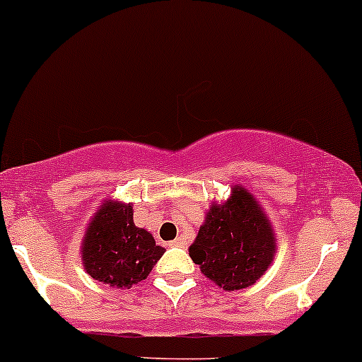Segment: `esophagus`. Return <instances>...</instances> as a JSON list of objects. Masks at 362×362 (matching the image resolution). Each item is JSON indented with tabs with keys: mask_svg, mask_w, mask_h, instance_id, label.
<instances>
[{
	"mask_svg": "<svg viewBox=\"0 0 362 362\" xmlns=\"http://www.w3.org/2000/svg\"><path fill=\"white\" fill-rule=\"evenodd\" d=\"M168 245H170V247H182V245H185V240L182 239V237H177V239L170 242Z\"/></svg>",
	"mask_w": 362,
	"mask_h": 362,
	"instance_id": "esophagus-1",
	"label": "esophagus"
}]
</instances>
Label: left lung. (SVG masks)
Masks as SVG:
<instances>
[{"label": "left lung", "instance_id": "obj_1", "mask_svg": "<svg viewBox=\"0 0 362 362\" xmlns=\"http://www.w3.org/2000/svg\"><path fill=\"white\" fill-rule=\"evenodd\" d=\"M276 239L256 197L242 187L206 213L189 256L201 273L223 291H240L256 284L273 263Z\"/></svg>", "mask_w": 362, "mask_h": 362}]
</instances>
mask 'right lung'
<instances>
[{
  "label": "right lung",
  "mask_w": 362,
  "mask_h": 362,
  "mask_svg": "<svg viewBox=\"0 0 362 362\" xmlns=\"http://www.w3.org/2000/svg\"><path fill=\"white\" fill-rule=\"evenodd\" d=\"M81 252L86 272L94 280L130 288L148 278L165 247L148 230L136 226L132 204L106 199L87 225Z\"/></svg>",
  "instance_id": "right-lung-1"
}]
</instances>
